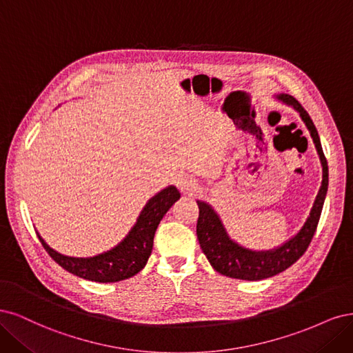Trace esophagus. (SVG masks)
Wrapping results in <instances>:
<instances>
[{
  "label": "esophagus",
  "instance_id": "34e87169",
  "mask_svg": "<svg viewBox=\"0 0 353 353\" xmlns=\"http://www.w3.org/2000/svg\"><path fill=\"white\" fill-rule=\"evenodd\" d=\"M176 185L179 188V190L181 193H185V195H195L199 189L196 180L192 179L189 174H180L176 179Z\"/></svg>",
  "mask_w": 353,
  "mask_h": 353
}]
</instances>
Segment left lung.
<instances>
[{
    "label": "left lung",
    "mask_w": 353,
    "mask_h": 353,
    "mask_svg": "<svg viewBox=\"0 0 353 353\" xmlns=\"http://www.w3.org/2000/svg\"><path fill=\"white\" fill-rule=\"evenodd\" d=\"M274 98L296 111L305 123L306 129L310 130L323 167L321 186L318 189L310 215L306 217L301 229L281 245L272 249H261V251L245 248L233 241L229 233H227L219 212L214 210L211 203L196 199L199 208L196 236L201 249L210 261L211 267L225 277L256 281L276 276L279 272L289 268L292 264L296 263L306 251V248L310 246L323 211L328 189V165L321 148L320 136H318V132L308 112L303 110V107L292 95L277 94Z\"/></svg>",
    "instance_id": "left-lung-1"
}]
</instances>
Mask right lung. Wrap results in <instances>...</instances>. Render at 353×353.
I'll use <instances>...</instances> for the list:
<instances>
[{
    "instance_id": "obj_1",
    "label": "right lung",
    "mask_w": 353,
    "mask_h": 353,
    "mask_svg": "<svg viewBox=\"0 0 353 353\" xmlns=\"http://www.w3.org/2000/svg\"><path fill=\"white\" fill-rule=\"evenodd\" d=\"M179 199L180 192L173 185L155 193L152 198L148 199L139 217L136 219V223L129 233L123 237V241L114 248H111L110 251L94 256L77 258L63 255L45 242L38 232L37 234L50 256L72 274L98 283L126 280L138 274L146 265L148 258L151 256L152 252L157 227L163 220L165 212Z\"/></svg>"
}]
</instances>
